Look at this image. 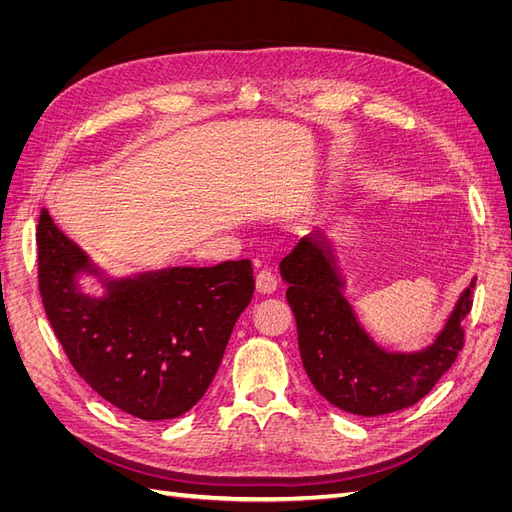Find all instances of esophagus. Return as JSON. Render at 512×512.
Instances as JSON below:
<instances>
[{"mask_svg": "<svg viewBox=\"0 0 512 512\" xmlns=\"http://www.w3.org/2000/svg\"><path fill=\"white\" fill-rule=\"evenodd\" d=\"M256 290L260 294H273L277 290V277L269 269H262L256 275Z\"/></svg>", "mask_w": 512, "mask_h": 512, "instance_id": "obj_1", "label": "esophagus"}]
</instances>
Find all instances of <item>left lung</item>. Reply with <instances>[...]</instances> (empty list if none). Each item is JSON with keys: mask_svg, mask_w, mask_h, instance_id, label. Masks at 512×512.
Returning a JSON list of instances; mask_svg holds the SVG:
<instances>
[{"mask_svg": "<svg viewBox=\"0 0 512 512\" xmlns=\"http://www.w3.org/2000/svg\"><path fill=\"white\" fill-rule=\"evenodd\" d=\"M286 299L297 320L301 361L314 389L335 408L382 416L421 401L463 346L461 320L472 309L476 277L463 288L433 342L418 350L382 348L348 299L335 241L314 230L280 262Z\"/></svg>", "mask_w": 512, "mask_h": 512, "instance_id": "1", "label": "left lung"}]
</instances>
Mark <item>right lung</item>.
Here are the masks:
<instances>
[{"instance_id": "1", "label": "right lung", "mask_w": 512, "mask_h": 512, "mask_svg": "<svg viewBox=\"0 0 512 512\" xmlns=\"http://www.w3.org/2000/svg\"><path fill=\"white\" fill-rule=\"evenodd\" d=\"M83 276L103 292L85 293ZM38 282L44 312L79 376L141 421H168L198 404L254 294L250 260L106 275L46 209Z\"/></svg>"}]
</instances>
